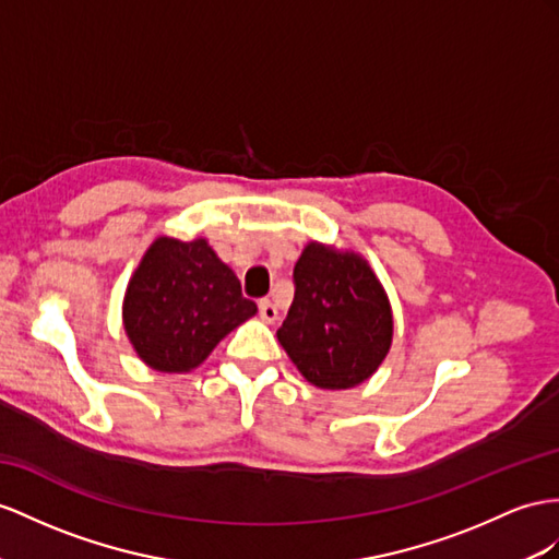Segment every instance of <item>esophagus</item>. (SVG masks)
Wrapping results in <instances>:
<instances>
[{"label": "esophagus", "instance_id": "obj_1", "mask_svg": "<svg viewBox=\"0 0 559 559\" xmlns=\"http://www.w3.org/2000/svg\"><path fill=\"white\" fill-rule=\"evenodd\" d=\"M260 317L264 323H276L278 319V309L271 299H260Z\"/></svg>", "mask_w": 559, "mask_h": 559}]
</instances>
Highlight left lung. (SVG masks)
<instances>
[{"label": "left lung", "mask_w": 559, "mask_h": 559, "mask_svg": "<svg viewBox=\"0 0 559 559\" xmlns=\"http://www.w3.org/2000/svg\"><path fill=\"white\" fill-rule=\"evenodd\" d=\"M295 297L278 342L307 382L352 390L390 354V297L366 257L311 240L295 264Z\"/></svg>", "instance_id": "8db88e82"}]
</instances>
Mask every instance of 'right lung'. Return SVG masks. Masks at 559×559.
Listing matches in <instances>:
<instances>
[{"mask_svg": "<svg viewBox=\"0 0 559 559\" xmlns=\"http://www.w3.org/2000/svg\"><path fill=\"white\" fill-rule=\"evenodd\" d=\"M257 313L234 269L207 238L160 236L127 283L122 325L139 359L157 373H191Z\"/></svg>", "mask_w": 559, "mask_h": 559, "instance_id": "obj_1", "label": "right lung"}]
</instances>
